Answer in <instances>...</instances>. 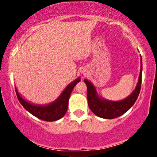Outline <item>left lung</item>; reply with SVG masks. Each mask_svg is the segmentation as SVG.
I'll return each mask as SVG.
<instances>
[{"label": "left lung", "mask_w": 157, "mask_h": 157, "mask_svg": "<svg viewBox=\"0 0 157 157\" xmlns=\"http://www.w3.org/2000/svg\"><path fill=\"white\" fill-rule=\"evenodd\" d=\"M142 62L141 57V67L136 88L128 97L119 101L106 100L99 96L96 88L91 83V81L84 79L85 83L87 86L88 102L91 111L96 116L103 119L117 118L128 111L134 105L140 94L142 83Z\"/></svg>", "instance_id": "8db88e82"}]
</instances>
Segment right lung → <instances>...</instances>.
Listing matches in <instances>:
<instances>
[{"label": "right lung", "mask_w": 157, "mask_h": 157, "mask_svg": "<svg viewBox=\"0 0 157 157\" xmlns=\"http://www.w3.org/2000/svg\"><path fill=\"white\" fill-rule=\"evenodd\" d=\"M80 81V77H78L73 82H70L55 101L45 105H37L27 101L20 94L17 88L15 87L16 94L23 108L32 115L44 121H56L60 120L66 114L68 109V100L71 91L77 82Z\"/></svg>", "instance_id": "obj_1"}]
</instances>
